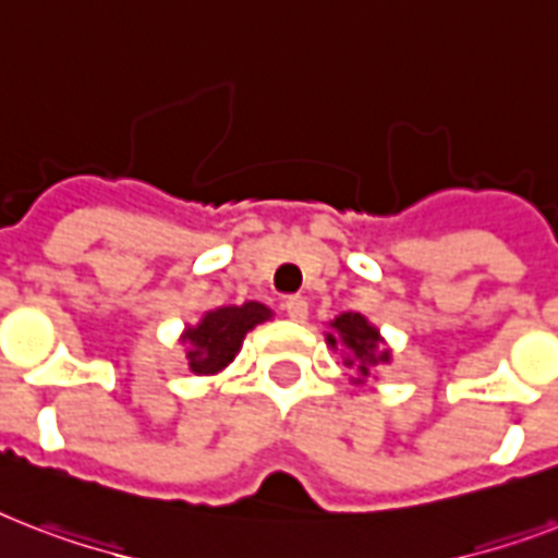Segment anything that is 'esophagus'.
<instances>
[{
  "instance_id": "1",
  "label": "esophagus",
  "mask_w": 558,
  "mask_h": 558,
  "mask_svg": "<svg viewBox=\"0 0 558 558\" xmlns=\"http://www.w3.org/2000/svg\"><path fill=\"white\" fill-rule=\"evenodd\" d=\"M283 313L292 318V322H304L306 315H310V304H306L304 295H289L283 301Z\"/></svg>"
}]
</instances>
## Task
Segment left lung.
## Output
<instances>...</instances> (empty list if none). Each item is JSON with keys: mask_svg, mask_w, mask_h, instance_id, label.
<instances>
[{"mask_svg": "<svg viewBox=\"0 0 558 558\" xmlns=\"http://www.w3.org/2000/svg\"><path fill=\"white\" fill-rule=\"evenodd\" d=\"M332 327L339 332V339L344 341V348L350 350V356L344 365L356 373L359 381L367 379L373 373V367L379 365V362H388L390 359L388 350H379V332L367 324L365 315L344 313L332 322ZM327 341L336 348V336H330Z\"/></svg>", "mask_w": 558, "mask_h": 558, "instance_id": "obj_1", "label": "left lung"}]
</instances>
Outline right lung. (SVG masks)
I'll use <instances>...</instances> for the list:
<instances>
[{
	"label": "right lung",
	"instance_id": "right-lung-1",
	"mask_svg": "<svg viewBox=\"0 0 558 558\" xmlns=\"http://www.w3.org/2000/svg\"><path fill=\"white\" fill-rule=\"evenodd\" d=\"M269 310L257 301L243 306H222L202 318L199 327L185 332L187 362L193 373H217L234 359L245 332L269 318Z\"/></svg>",
	"mask_w": 558,
	"mask_h": 558
}]
</instances>
